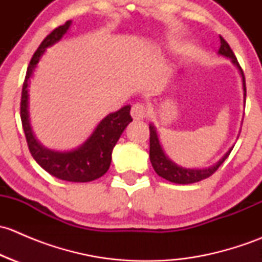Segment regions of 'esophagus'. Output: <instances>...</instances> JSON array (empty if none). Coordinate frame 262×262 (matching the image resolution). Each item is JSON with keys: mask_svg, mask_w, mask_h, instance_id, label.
Instances as JSON below:
<instances>
[{"mask_svg": "<svg viewBox=\"0 0 262 262\" xmlns=\"http://www.w3.org/2000/svg\"><path fill=\"white\" fill-rule=\"evenodd\" d=\"M130 114L133 116V119H136V120H142V119H144L147 116L146 105L139 104V102L138 104H134L133 106H132Z\"/></svg>", "mask_w": 262, "mask_h": 262, "instance_id": "34e87169", "label": "esophagus"}]
</instances>
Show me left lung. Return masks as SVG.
Here are the masks:
<instances>
[{
    "label": "left lung",
    "mask_w": 262,
    "mask_h": 262,
    "mask_svg": "<svg viewBox=\"0 0 262 262\" xmlns=\"http://www.w3.org/2000/svg\"><path fill=\"white\" fill-rule=\"evenodd\" d=\"M221 38V48L218 50V54L223 55V57L229 58L232 60L234 66L238 68L239 75L242 77V87H244V102H246V81H245V75L244 71H242L241 66H239L238 60H237L236 55L232 52L231 47L228 46L226 40H224L222 36ZM149 160L152 163L153 168H155L156 173L161 178L166 179L167 181L173 182V184H181V185H187V184H194V182L202 181L204 179L212 176L216 170H218L219 166L226 161V158L228 157L231 150L233 149L234 146H232L228 149V152H226V155L221 158L216 163L209 166V167L204 168H186L182 167V166L176 165L175 162L170 160L167 156L163 152L162 146L160 143V139H158L157 130H156L155 125L149 124Z\"/></svg>",
    "instance_id": "obj_1"
}]
</instances>
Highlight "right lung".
<instances>
[{"mask_svg": "<svg viewBox=\"0 0 262 262\" xmlns=\"http://www.w3.org/2000/svg\"><path fill=\"white\" fill-rule=\"evenodd\" d=\"M72 21L58 26L41 41L39 48L34 53L26 71L25 81L21 94V123L28 142L29 150L34 160L47 172L54 178L71 182H89L101 178L109 170L112 163V153L116 142L120 138L124 129L133 121L130 116V105L121 107L118 112L110 113L105 116L91 136L80 147L71 150H55L44 147L35 138L29 119V84L30 78L38 66L39 60L46 53V49L54 46L63 38L70 29Z\"/></svg>", "mask_w": 262, "mask_h": 262, "instance_id": "1", "label": "right lung"}]
</instances>
